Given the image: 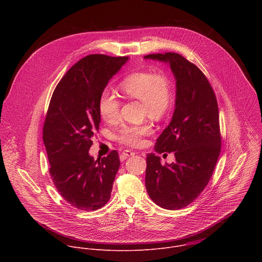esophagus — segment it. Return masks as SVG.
<instances>
[{"label": "esophagus", "mask_w": 262, "mask_h": 262, "mask_svg": "<svg viewBox=\"0 0 262 262\" xmlns=\"http://www.w3.org/2000/svg\"><path fill=\"white\" fill-rule=\"evenodd\" d=\"M122 154H123L125 157H129V156L134 155L135 152H133V151H131V150H124V151L122 152Z\"/></svg>", "instance_id": "34e87169"}]
</instances>
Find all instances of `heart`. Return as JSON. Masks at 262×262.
<instances>
[{
    "label": "heart",
    "mask_w": 262,
    "mask_h": 262,
    "mask_svg": "<svg viewBox=\"0 0 262 262\" xmlns=\"http://www.w3.org/2000/svg\"><path fill=\"white\" fill-rule=\"evenodd\" d=\"M118 90L126 100L141 101L143 115L155 121L161 120L167 114L172 101L170 79L162 71H141L130 74L119 82ZM121 105L116 95L107 90L103 91L98 101L101 118L109 124L117 123L121 116ZM152 132L153 127L150 123L128 125L119 130L116 139L124 145L137 147Z\"/></svg>",
    "instance_id": "obj_1"
}]
</instances>
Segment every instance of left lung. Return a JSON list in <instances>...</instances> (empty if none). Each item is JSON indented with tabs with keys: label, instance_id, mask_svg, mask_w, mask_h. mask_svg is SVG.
I'll return each mask as SVG.
<instances>
[{
	"label": "left lung",
	"instance_id": "left-lung-1",
	"mask_svg": "<svg viewBox=\"0 0 262 262\" xmlns=\"http://www.w3.org/2000/svg\"><path fill=\"white\" fill-rule=\"evenodd\" d=\"M145 58L168 62L177 79L172 120L154 145L158 154L174 152L176 162L161 164L157 155L148 154L145 186L156 205L179 210L200 195L214 172L222 143L217 98L204 73L183 55L152 53Z\"/></svg>",
	"mask_w": 262,
	"mask_h": 262
}]
</instances>
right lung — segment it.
Returning a JSON list of instances; mask_svg holds the SVG:
<instances>
[{
	"label": "right lung",
	"mask_w": 262,
	"mask_h": 262,
	"mask_svg": "<svg viewBox=\"0 0 262 262\" xmlns=\"http://www.w3.org/2000/svg\"><path fill=\"white\" fill-rule=\"evenodd\" d=\"M127 59L105 54L81 58L57 83L48 106L42 138L49 173L60 195L78 210L96 211L111 196L118 152L95 160L89 150L100 128L99 97Z\"/></svg>",
	"instance_id": "right-lung-1"
}]
</instances>
